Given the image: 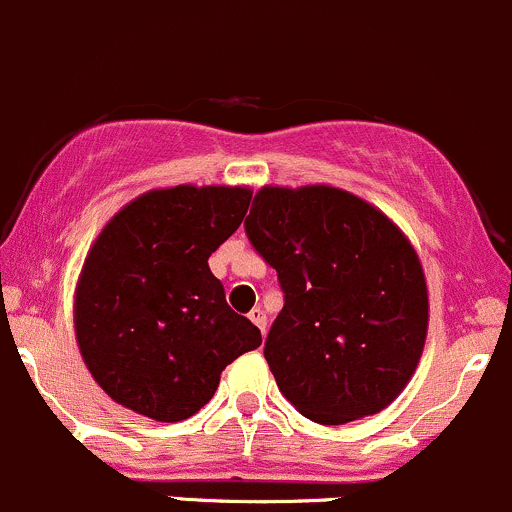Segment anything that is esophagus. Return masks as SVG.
<instances>
[{"label":"esophagus","instance_id":"1","mask_svg":"<svg viewBox=\"0 0 512 512\" xmlns=\"http://www.w3.org/2000/svg\"><path fill=\"white\" fill-rule=\"evenodd\" d=\"M249 318H251V323H254L258 330H261V335H266V313H263L261 308H254L249 313Z\"/></svg>","mask_w":512,"mask_h":512}]
</instances>
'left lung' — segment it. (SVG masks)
<instances>
[{"instance_id": "left-lung-1", "label": "left lung", "mask_w": 512, "mask_h": 512, "mask_svg": "<svg viewBox=\"0 0 512 512\" xmlns=\"http://www.w3.org/2000/svg\"><path fill=\"white\" fill-rule=\"evenodd\" d=\"M246 234L286 293L263 350L283 397L328 426L387 409L429 330L424 268L404 231L345 189L266 184Z\"/></svg>"}]
</instances>
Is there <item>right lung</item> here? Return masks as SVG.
I'll return each instance as SVG.
<instances>
[{"mask_svg": "<svg viewBox=\"0 0 512 512\" xmlns=\"http://www.w3.org/2000/svg\"><path fill=\"white\" fill-rule=\"evenodd\" d=\"M249 202V187L177 184L140 194L100 229L73 293V328L115 404L167 424L189 419L224 367L261 345L209 271Z\"/></svg>", "mask_w": 512, "mask_h": 512, "instance_id": "obj_1", "label": "right lung"}]
</instances>
